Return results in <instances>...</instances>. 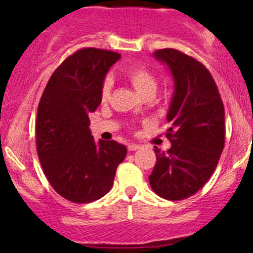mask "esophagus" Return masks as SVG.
<instances>
[{
	"label": "esophagus",
	"instance_id": "1",
	"mask_svg": "<svg viewBox=\"0 0 253 253\" xmlns=\"http://www.w3.org/2000/svg\"><path fill=\"white\" fill-rule=\"evenodd\" d=\"M140 144H135V143H131V144H128V151L130 152H134V151H137V149L140 148Z\"/></svg>",
	"mask_w": 253,
	"mask_h": 253
}]
</instances>
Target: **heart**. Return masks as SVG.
I'll return each mask as SVG.
<instances>
[{
    "label": "heart",
    "mask_w": 253,
    "mask_h": 253,
    "mask_svg": "<svg viewBox=\"0 0 253 253\" xmlns=\"http://www.w3.org/2000/svg\"><path fill=\"white\" fill-rule=\"evenodd\" d=\"M125 76L128 78L130 84H133L134 88L137 90V92L140 96L146 97V96H153L154 92L157 91L158 80L152 71L148 68L142 66L130 67L126 69ZM111 87H113V81L110 77L105 78L104 84L101 87V100L102 101H107V99L110 97Z\"/></svg>",
    "instance_id": "obj_1"
}]
</instances>
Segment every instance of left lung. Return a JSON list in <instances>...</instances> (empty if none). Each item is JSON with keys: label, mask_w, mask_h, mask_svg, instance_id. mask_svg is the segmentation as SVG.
Here are the masks:
<instances>
[{"label": "left lung", "mask_w": 253, "mask_h": 253, "mask_svg": "<svg viewBox=\"0 0 253 253\" xmlns=\"http://www.w3.org/2000/svg\"><path fill=\"white\" fill-rule=\"evenodd\" d=\"M153 55L169 66L175 91L167 113L171 148L154 147L157 161L149 185L161 198L182 200L198 193L216 169L224 148V106L213 77L199 60L171 48Z\"/></svg>", "instance_id": "1"}]
</instances>
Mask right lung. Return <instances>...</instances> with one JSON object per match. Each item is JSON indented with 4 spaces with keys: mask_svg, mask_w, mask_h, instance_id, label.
Here are the masks:
<instances>
[{
    "mask_svg": "<svg viewBox=\"0 0 253 253\" xmlns=\"http://www.w3.org/2000/svg\"><path fill=\"white\" fill-rule=\"evenodd\" d=\"M119 58L105 49H80L53 72L40 99L38 157L49 184L69 202L86 204L106 195L126 156V147L115 140L96 144L88 128L105 76Z\"/></svg>",
    "mask_w": 253,
    "mask_h": 253,
    "instance_id": "1",
    "label": "right lung"
}]
</instances>
